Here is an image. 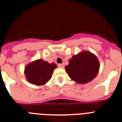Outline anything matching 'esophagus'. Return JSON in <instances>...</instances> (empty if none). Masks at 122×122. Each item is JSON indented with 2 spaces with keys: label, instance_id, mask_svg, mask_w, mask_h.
<instances>
[{
  "label": "esophagus",
  "instance_id": "esophagus-1",
  "mask_svg": "<svg viewBox=\"0 0 122 122\" xmlns=\"http://www.w3.org/2000/svg\"><path fill=\"white\" fill-rule=\"evenodd\" d=\"M58 66H59V68H64L65 65H64V63H62V64H59V65H58Z\"/></svg>",
  "mask_w": 122,
  "mask_h": 122
}]
</instances>
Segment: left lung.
<instances>
[{"instance_id":"8db88e82","label":"left lung","mask_w":122,"mask_h":122,"mask_svg":"<svg viewBox=\"0 0 122 122\" xmlns=\"http://www.w3.org/2000/svg\"><path fill=\"white\" fill-rule=\"evenodd\" d=\"M68 76L75 82L84 84L92 81L97 76L100 62L97 57L87 51H82L74 55L65 66Z\"/></svg>"}]
</instances>
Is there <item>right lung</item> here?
Returning <instances> with one entry per match:
<instances>
[{
    "label": "right lung",
    "mask_w": 122,
    "mask_h": 122,
    "mask_svg": "<svg viewBox=\"0 0 122 122\" xmlns=\"http://www.w3.org/2000/svg\"><path fill=\"white\" fill-rule=\"evenodd\" d=\"M57 67L56 63H49L43 59H38L29 63L24 69V74L29 82L36 86H43L48 82Z\"/></svg>",
    "instance_id": "1"
}]
</instances>
